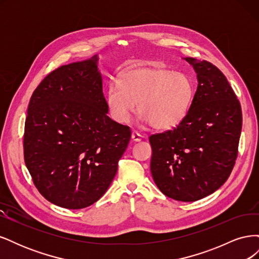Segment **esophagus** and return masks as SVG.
Returning a JSON list of instances; mask_svg holds the SVG:
<instances>
[{
	"label": "esophagus",
	"instance_id": "esophagus-1",
	"mask_svg": "<svg viewBox=\"0 0 259 259\" xmlns=\"http://www.w3.org/2000/svg\"><path fill=\"white\" fill-rule=\"evenodd\" d=\"M142 139H143V135H140L139 133H137V132H133L132 133V140H133V142L138 143Z\"/></svg>",
	"mask_w": 259,
	"mask_h": 259
}]
</instances>
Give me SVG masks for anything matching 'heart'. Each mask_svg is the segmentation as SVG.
<instances>
[{"label": "heart", "mask_w": 259, "mask_h": 259, "mask_svg": "<svg viewBox=\"0 0 259 259\" xmlns=\"http://www.w3.org/2000/svg\"><path fill=\"white\" fill-rule=\"evenodd\" d=\"M194 97V83L185 73L159 67H143L124 72L107 92L112 119L125 124L138 104L139 119L154 130L169 131L187 116Z\"/></svg>", "instance_id": "b5f03b06"}]
</instances>
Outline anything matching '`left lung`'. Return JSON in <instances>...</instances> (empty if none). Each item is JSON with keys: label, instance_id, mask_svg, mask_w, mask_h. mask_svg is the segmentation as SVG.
<instances>
[{"label": "left lung", "instance_id": "left-lung-1", "mask_svg": "<svg viewBox=\"0 0 259 259\" xmlns=\"http://www.w3.org/2000/svg\"><path fill=\"white\" fill-rule=\"evenodd\" d=\"M197 72L198 89L177 127L149 137L150 169L166 197L193 202L221 188L238 156L240 101L224 73L206 60L185 58Z\"/></svg>", "mask_w": 259, "mask_h": 259}]
</instances>
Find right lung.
<instances>
[{"label": "right lung", "mask_w": 259, "mask_h": 259, "mask_svg": "<svg viewBox=\"0 0 259 259\" xmlns=\"http://www.w3.org/2000/svg\"><path fill=\"white\" fill-rule=\"evenodd\" d=\"M98 57L55 69L31 96L23 156L33 184L55 205L88 207L112 183L131 128L111 120Z\"/></svg>", "instance_id": "add662e5"}]
</instances>
